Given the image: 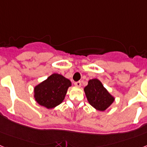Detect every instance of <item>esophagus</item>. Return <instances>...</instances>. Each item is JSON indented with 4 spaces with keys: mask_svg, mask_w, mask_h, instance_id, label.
Instances as JSON below:
<instances>
[{
    "mask_svg": "<svg viewBox=\"0 0 147 147\" xmlns=\"http://www.w3.org/2000/svg\"><path fill=\"white\" fill-rule=\"evenodd\" d=\"M74 85L77 87H80L81 86V82H80V81H77V82H75Z\"/></svg>",
    "mask_w": 147,
    "mask_h": 147,
    "instance_id": "34e87169",
    "label": "esophagus"
}]
</instances>
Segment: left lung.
<instances>
[{"label":"left lung","mask_w":147,"mask_h":147,"mask_svg":"<svg viewBox=\"0 0 147 147\" xmlns=\"http://www.w3.org/2000/svg\"><path fill=\"white\" fill-rule=\"evenodd\" d=\"M84 91L89 104L93 107L100 111H104L108 108L114 101V98L97 79L88 81Z\"/></svg>","instance_id":"1"}]
</instances>
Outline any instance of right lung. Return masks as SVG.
<instances>
[{"mask_svg":"<svg viewBox=\"0 0 147 147\" xmlns=\"http://www.w3.org/2000/svg\"><path fill=\"white\" fill-rule=\"evenodd\" d=\"M71 81L58 74H53L34 88V98L40 105L53 108L62 102Z\"/></svg>","mask_w":147,"mask_h":147,"instance_id":"obj_1","label":"right lung"}]
</instances>
